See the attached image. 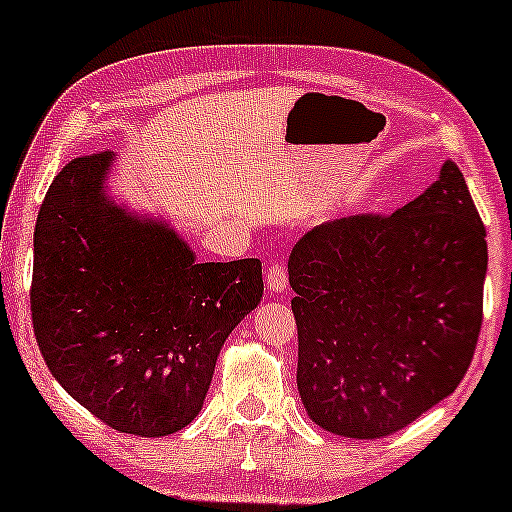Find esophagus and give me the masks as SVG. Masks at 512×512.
<instances>
[{
	"label": "esophagus",
	"mask_w": 512,
	"mask_h": 512,
	"mask_svg": "<svg viewBox=\"0 0 512 512\" xmlns=\"http://www.w3.org/2000/svg\"><path fill=\"white\" fill-rule=\"evenodd\" d=\"M265 282H268V289L272 296H282L286 291V284H289V277H286V268L284 263H272V268L265 275Z\"/></svg>",
	"instance_id": "1"
}]
</instances>
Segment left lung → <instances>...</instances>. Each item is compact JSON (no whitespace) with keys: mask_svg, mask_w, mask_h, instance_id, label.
<instances>
[{"mask_svg":"<svg viewBox=\"0 0 512 512\" xmlns=\"http://www.w3.org/2000/svg\"><path fill=\"white\" fill-rule=\"evenodd\" d=\"M485 275V226L452 160L394 214L307 230L289 284L312 422L373 440L450 396L478 342Z\"/></svg>","mask_w":512,"mask_h":512,"instance_id":"1","label":"left lung"}]
</instances>
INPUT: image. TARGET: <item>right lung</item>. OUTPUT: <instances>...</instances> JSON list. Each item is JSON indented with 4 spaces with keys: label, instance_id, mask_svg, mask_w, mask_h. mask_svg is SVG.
<instances>
[{
    "label": "right lung",
    "instance_id": "right-lung-1",
    "mask_svg": "<svg viewBox=\"0 0 512 512\" xmlns=\"http://www.w3.org/2000/svg\"><path fill=\"white\" fill-rule=\"evenodd\" d=\"M111 151L53 179L34 228L32 324L74 401L160 438L202 410L223 342L263 298L258 258L198 263L165 219L116 202Z\"/></svg>",
    "mask_w": 512,
    "mask_h": 512
}]
</instances>
